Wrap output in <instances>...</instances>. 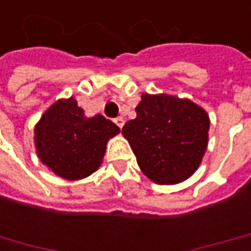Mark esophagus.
<instances>
[{"label":"esophagus","mask_w":251,"mask_h":251,"mask_svg":"<svg viewBox=\"0 0 251 251\" xmlns=\"http://www.w3.org/2000/svg\"><path fill=\"white\" fill-rule=\"evenodd\" d=\"M114 122H115V124H117V125L121 127V129H122V127H124V125H125V119L122 118V117H118V118H115V119H114Z\"/></svg>","instance_id":"34e87169"}]
</instances>
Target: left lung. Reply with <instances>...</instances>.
Instances as JSON below:
<instances>
[{
  "label": "left lung",
  "instance_id": "8db88e82",
  "mask_svg": "<svg viewBox=\"0 0 251 251\" xmlns=\"http://www.w3.org/2000/svg\"><path fill=\"white\" fill-rule=\"evenodd\" d=\"M122 134L151 181L173 185L197 172L209 143V114L190 99L143 93Z\"/></svg>",
  "mask_w": 251,
  "mask_h": 251
}]
</instances>
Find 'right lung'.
I'll use <instances>...</instances> for the list:
<instances>
[{
  "mask_svg": "<svg viewBox=\"0 0 251 251\" xmlns=\"http://www.w3.org/2000/svg\"><path fill=\"white\" fill-rule=\"evenodd\" d=\"M121 132L101 114L86 117L74 97L54 101L34 127L37 155L54 175L82 180L103 163L108 140Z\"/></svg>",
  "mask_w": 251,
  "mask_h": 251,
  "instance_id": "add662e5",
  "label": "right lung"
}]
</instances>
